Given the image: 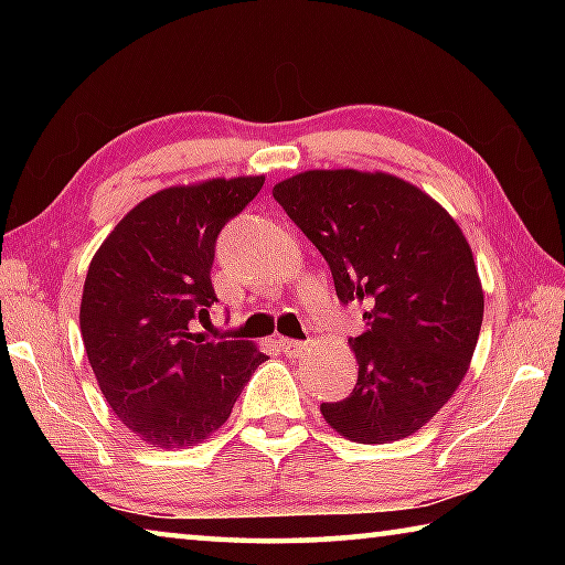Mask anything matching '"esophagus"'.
Masks as SVG:
<instances>
[{
	"label": "esophagus",
	"mask_w": 565,
	"mask_h": 565,
	"mask_svg": "<svg viewBox=\"0 0 565 565\" xmlns=\"http://www.w3.org/2000/svg\"><path fill=\"white\" fill-rule=\"evenodd\" d=\"M279 349L286 353V356H299V353L306 349V341H296V339H279Z\"/></svg>",
	"instance_id": "1"
}]
</instances>
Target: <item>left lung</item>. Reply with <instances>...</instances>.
Here are the masks:
<instances>
[{"label":"left lung","mask_w":565,"mask_h":565,"mask_svg":"<svg viewBox=\"0 0 565 565\" xmlns=\"http://www.w3.org/2000/svg\"><path fill=\"white\" fill-rule=\"evenodd\" d=\"M274 199L327 259L341 303H361L366 331L349 339L351 394L321 404L359 444L416 434L466 376L483 321L471 246L446 209L408 181L356 169L284 179Z\"/></svg>","instance_id":"1"}]
</instances>
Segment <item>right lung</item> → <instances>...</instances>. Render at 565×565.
Returning <instances> with one entry per match:
<instances>
[{"label": "right lung", "instance_id": "obj_1", "mask_svg": "<svg viewBox=\"0 0 565 565\" xmlns=\"http://www.w3.org/2000/svg\"><path fill=\"white\" fill-rule=\"evenodd\" d=\"M264 177L169 186L104 238L84 281L79 327L104 398L131 434L159 448L204 441L266 361L248 341H206L191 321L216 299L212 264L224 224Z\"/></svg>", "mask_w": 565, "mask_h": 565}]
</instances>
